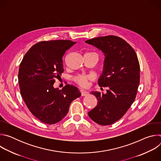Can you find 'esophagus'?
I'll list each match as a JSON object with an SVG mask.
<instances>
[{
    "label": "esophagus",
    "mask_w": 161,
    "mask_h": 161,
    "mask_svg": "<svg viewBox=\"0 0 161 161\" xmlns=\"http://www.w3.org/2000/svg\"><path fill=\"white\" fill-rule=\"evenodd\" d=\"M89 94V93L86 91H81V96H88Z\"/></svg>",
    "instance_id": "1"
}]
</instances>
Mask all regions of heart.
Listing matches in <instances>:
<instances>
[{"instance_id": "b5f03b06", "label": "heart", "mask_w": 161, "mask_h": 161, "mask_svg": "<svg viewBox=\"0 0 161 161\" xmlns=\"http://www.w3.org/2000/svg\"><path fill=\"white\" fill-rule=\"evenodd\" d=\"M92 53L97 57V54H96L95 53ZM89 79H90V76L80 75V76H78L75 78V81L80 85H81L82 86H85L87 85V80H88Z\"/></svg>"}]
</instances>
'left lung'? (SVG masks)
<instances>
[{
  "instance_id": "obj_1",
  "label": "left lung",
  "mask_w": 161,
  "mask_h": 161,
  "mask_svg": "<svg viewBox=\"0 0 161 161\" xmlns=\"http://www.w3.org/2000/svg\"><path fill=\"white\" fill-rule=\"evenodd\" d=\"M85 42L104 55L98 84L108 88L106 94L91 92L97 104L88 116L99 125H111L124 115L136 98L140 78L138 58L131 46L117 36L99 37Z\"/></svg>"
}]
</instances>
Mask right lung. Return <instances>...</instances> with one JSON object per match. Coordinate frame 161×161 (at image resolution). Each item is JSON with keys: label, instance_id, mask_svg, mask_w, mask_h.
Returning a JSON list of instances; mask_svg holds the SVG:
<instances>
[{"label": "right lung", "instance_id": "right-lung-1", "mask_svg": "<svg viewBox=\"0 0 161 161\" xmlns=\"http://www.w3.org/2000/svg\"><path fill=\"white\" fill-rule=\"evenodd\" d=\"M76 42L54 40L39 42L29 49L20 64L18 83L27 108L40 121L55 124L66 115L73 101L81 96L78 88L67 85L54 88L64 72L62 57Z\"/></svg>", "mask_w": 161, "mask_h": 161}]
</instances>
